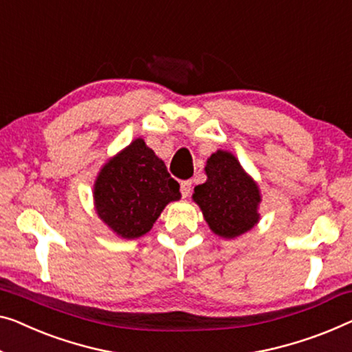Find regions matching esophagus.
I'll use <instances>...</instances> for the list:
<instances>
[{
	"label": "esophagus",
	"instance_id": "1",
	"mask_svg": "<svg viewBox=\"0 0 352 352\" xmlns=\"http://www.w3.org/2000/svg\"><path fill=\"white\" fill-rule=\"evenodd\" d=\"M180 191L183 197H188L192 191V182L191 180H183L180 183Z\"/></svg>",
	"mask_w": 352,
	"mask_h": 352
}]
</instances>
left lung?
<instances>
[{
  "label": "left lung",
  "instance_id": "obj_1",
  "mask_svg": "<svg viewBox=\"0 0 352 352\" xmlns=\"http://www.w3.org/2000/svg\"><path fill=\"white\" fill-rule=\"evenodd\" d=\"M207 182L194 188L192 199L214 234L235 239L259 221L261 192L239 160L218 150L207 160Z\"/></svg>",
  "mask_w": 352,
  "mask_h": 352
}]
</instances>
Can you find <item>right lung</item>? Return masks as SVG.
I'll return each mask as SVG.
<instances>
[{"label": "right lung", "mask_w": 352, "mask_h": 352, "mask_svg": "<svg viewBox=\"0 0 352 352\" xmlns=\"http://www.w3.org/2000/svg\"><path fill=\"white\" fill-rule=\"evenodd\" d=\"M98 217L123 239H138L153 228L167 204L180 199V185L142 139L109 160L94 182Z\"/></svg>", "instance_id": "1"}]
</instances>
